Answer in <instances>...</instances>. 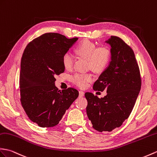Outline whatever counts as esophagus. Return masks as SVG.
<instances>
[{
  "instance_id": "esophagus-1",
  "label": "esophagus",
  "mask_w": 157,
  "mask_h": 157,
  "mask_svg": "<svg viewBox=\"0 0 157 157\" xmlns=\"http://www.w3.org/2000/svg\"><path fill=\"white\" fill-rule=\"evenodd\" d=\"M79 97H83V96H84V92H83V91H79Z\"/></svg>"
}]
</instances>
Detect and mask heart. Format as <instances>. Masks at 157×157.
Instances as JSON below:
<instances>
[{"mask_svg":"<svg viewBox=\"0 0 157 157\" xmlns=\"http://www.w3.org/2000/svg\"><path fill=\"white\" fill-rule=\"evenodd\" d=\"M75 52L79 56L88 59V66L96 72L102 71L108 66L111 59V51L107 47H97L96 45L90 41H83L76 47ZM62 63L66 69H70L74 63V56L70 52L64 53ZM72 82L80 87H85L93 80L92 74L76 73L72 76Z\"/></svg>","mask_w":157,"mask_h":157,"instance_id":"b5f03b06","label":"heart"}]
</instances>
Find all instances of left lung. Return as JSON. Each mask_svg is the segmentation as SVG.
I'll use <instances>...</instances> for the list:
<instances>
[{
    "label": "left lung",
    "mask_w": 157,
    "mask_h": 157,
    "mask_svg": "<svg viewBox=\"0 0 157 157\" xmlns=\"http://www.w3.org/2000/svg\"><path fill=\"white\" fill-rule=\"evenodd\" d=\"M111 61L94 83L93 88L107 95L99 98L86 92V112L93 128L110 132L129 117L141 87L139 67L133 50L120 38L111 36Z\"/></svg>",
    "instance_id": "obj_1"
}]
</instances>
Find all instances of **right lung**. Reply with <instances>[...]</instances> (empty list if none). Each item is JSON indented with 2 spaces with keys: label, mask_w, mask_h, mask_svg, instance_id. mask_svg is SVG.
Here are the masks:
<instances>
[{
  "label": "right lung",
  "mask_w": 157,
  "mask_h": 157,
  "mask_svg": "<svg viewBox=\"0 0 157 157\" xmlns=\"http://www.w3.org/2000/svg\"><path fill=\"white\" fill-rule=\"evenodd\" d=\"M78 39L47 33L33 40L24 51L19 79L21 101L29 119L40 127L58 124L79 96L73 87L61 91L55 85V76L65 71L63 56Z\"/></svg>",
  "instance_id": "add662e5"
}]
</instances>
